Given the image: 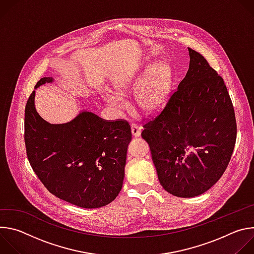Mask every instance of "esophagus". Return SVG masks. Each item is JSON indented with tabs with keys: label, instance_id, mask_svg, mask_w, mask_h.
I'll return each instance as SVG.
<instances>
[{
	"label": "esophagus",
	"instance_id": "obj_1",
	"mask_svg": "<svg viewBox=\"0 0 254 254\" xmlns=\"http://www.w3.org/2000/svg\"><path fill=\"white\" fill-rule=\"evenodd\" d=\"M130 128H131V133H132V135L133 136H139L140 135V132H141V128L139 127H137V125H134V124H132L131 125V127H130Z\"/></svg>",
	"mask_w": 254,
	"mask_h": 254
}]
</instances>
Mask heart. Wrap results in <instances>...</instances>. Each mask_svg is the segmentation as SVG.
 I'll return each instance as SVG.
<instances>
[{"label": "heart", "instance_id": "1", "mask_svg": "<svg viewBox=\"0 0 254 254\" xmlns=\"http://www.w3.org/2000/svg\"><path fill=\"white\" fill-rule=\"evenodd\" d=\"M146 79L139 87V81L143 77ZM172 83V72L168 64L158 63L149 69H144L143 73L131 79H125L117 83L116 88L120 94H127L130 90L139 87L134 94V101L138 110L146 114L153 115L158 113L165 105ZM106 102L114 107H122L123 100L116 94H108Z\"/></svg>", "mask_w": 254, "mask_h": 254}]
</instances>
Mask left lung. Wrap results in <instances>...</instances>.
Listing matches in <instances>:
<instances>
[{"instance_id":"left-lung-1","label":"left lung","mask_w":254,"mask_h":254,"mask_svg":"<svg viewBox=\"0 0 254 254\" xmlns=\"http://www.w3.org/2000/svg\"><path fill=\"white\" fill-rule=\"evenodd\" d=\"M189 69L166 106L143 125L163 188L190 198L203 194L225 172L236 141L234 108L223 78L188 48Z\"/></svg>"}]
</instances>
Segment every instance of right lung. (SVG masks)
I'll return each instance as SVG.
<instances>
[{"label":"right lung","instance_id":"obj_1","mask_svg":"<svg viewBox=\"0 0 254 254\" xmlns=\"http://www.w3.org/2000/svg\"><path fill=\"white\" fill-rule=\"evenodd\" d=\"M41 78L35 88L52 82ZM35 91L25 107V146L29 163L45 188L81 208H99L119 195L131 139L125 120L108 122L81 112L66 124L51 125L36 112Z\"/></svg>","mask_w":254,"mask_h":254}]
</instances>
